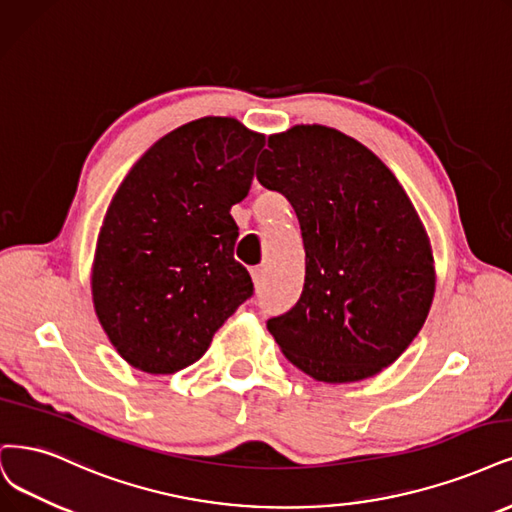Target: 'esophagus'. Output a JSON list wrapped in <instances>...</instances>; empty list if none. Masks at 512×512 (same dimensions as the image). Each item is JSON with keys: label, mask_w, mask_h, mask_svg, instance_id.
Segmentation results:
<instances>
[{"label": "esophagus", "mask_w": 512, "mask_h": 512, "mask_svg": "<svg viewBox=\"0 0 512 512\" xmlns=\"http://www.w3.org/2000/svg\"><path fill=\"white\" fill-rule=\"evenodd\" d=\"M252 279H254V286H256V288L264 286V279H267V271H264V267L252 269Z\"/></svg>", "instance_id": "esophagus-1"}]
</instances>
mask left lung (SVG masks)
I'll return each instance as SVG.
<instances>
[{
    "instance_id": "left-lung-1",
    "label": "left lung",
    "mask_w": 512,
    "mask_h": 512,
    "mask_svg": "<svg viewBox=\"0 0 512 512\" xmlns=\"http://www.w3.org/2000/svg\"><path fill=\"white\" fill-rule=\"evenodd\" d=\"M258 182L296 211L305 286L269 332L303 373L362 381L394 364L434 298L430 239L381 158L337 129L296 125L269 135Z\"/></svg>"
}]
</instances>
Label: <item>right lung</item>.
I'll return each mask as SVG.
<instances>
[{
    "label": "right lung",
    "mask_w": 512,
    "mask_h": 512,
    "mask_svg": "<svg viewBox=\"0 0 512 512\" xmlns=\"http://www.w3.org/2000/svg\"><path fill=\"white\" fill-rule=\"evenodd\" d=\"M264 135L205 116L167 133L133 165L105 211L91 288L108 339L133 368L195 364L254 294L233 256L231 207L248 197Z\"/></svg>",
    "instance_id": "add662e5"
}]
</instances>
